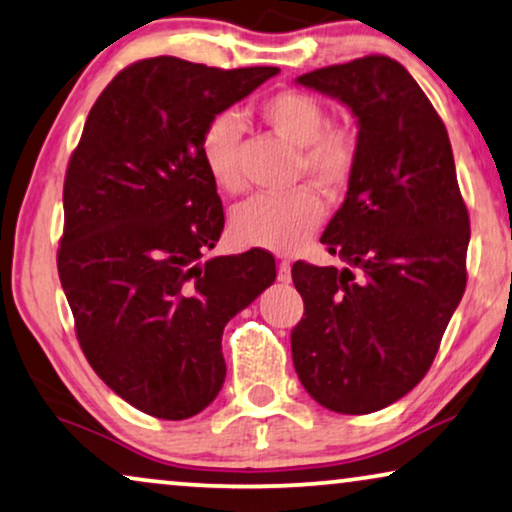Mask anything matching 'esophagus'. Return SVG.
I'll list each match as a JSON object with an SVG mask.
<instances>
[{
    "instance_id": "esophagus-1",
    "label": "esophagus",
    "mask_w": 512,
    "mask_h": 512,
    "mask_svg": "<svg viewBox=\"0 0 512 512\" xmlns=\"http://www.w3.org/2000/svg\"><path fill=\"white\" fill-rule=\"evenodd\" d=\"M278 280L280 283H290L292 280V264L287 262V259H283V262L278 264Z\"/></svg>"
}]
</instances>
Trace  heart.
I'll return each instance as SVG.
<instances>
[{
  "instance_id": "obj_1",
  "label": "heart",
  "mask_w": 512,
  "mask_h": 512,
  "mask_svg": "<svg viewBox=\"0 0 512 512\" xmlns=\"http://www.w3.org/2000/svg\"><path fill=\"white\" fill-rule=\"evenodd\" d=\"M259 115L273 132L301 148L299 171L327 192L350 183L359 160V139L350 125H327V109L301 90L273 92L259 104ZM241 120L222 111L206 122L199 157L211 181L225 192L241 190ZM325 218V201L313 187L283 194H255L236 206L229 222L232 239L243 248L292 255L311 239Z\"/></svg>"
}]
</instances>
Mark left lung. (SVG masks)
<instances>
[{"instance_id":"8db88e82","label":"left lung","mask_w":512,"mask_h":512,"mask_svg":"<svg viewBox=\"0 0 512 512\" xmlns=\"http://www.w3.org/2000/svg\"><path fill=\"white\" fill-rule=\"evenodd\" d=\"M297 83L348 106L359 160L320 239L345 266H292L304 299L292 362L320 406L364 415L406 397L434 362L466 287L469 211L448 129L397 60L359 57Z\"/></svg>"}]
</instances>
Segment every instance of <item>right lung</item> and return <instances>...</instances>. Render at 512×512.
I'll return each mask as SVG.
<instances>
[{
    "label": "right lung",
    "instance_id": "1",
    "mask_svg": "<svg viewBox=\"0 0 512 512\" xmlns=\"http://www.w3.org/2000/svg\"><path fill=\"white\" fill-rule=\"evenodd\" d=\"M278 71L150 57L122 69L85 120L57 271L90 366L141 413L187 420L218 397L222 331L276 280L266 250L201 262L225 213L199 139Z\"/></svg>",
    "mask_w": 512,
    "mask_h": 512
}]
</instances>
